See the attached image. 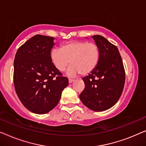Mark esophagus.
<instances>
[{
    "label": "esophagus",
    "mask_w": 146,
    "mask_h": 146,
    "mask_svg": "<svg viewBox=\"0 0 146 146\" xmlns=\"http://www.w3.org/2000/svg\"><path fill=\"white\" fill-rule=\"evenodd\" d=\"M73 81H74V79H69V83H71Z\"/></svg>",
    "instance_id": "1"
}]
</instances>
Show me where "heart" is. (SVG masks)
<instances>
[{"label": "heart", "instance_id": "obj_1", "mask_svg": "<svg viewBox=\"0 0 146 146\" xmlns=\"http://www.w3.org/2000/svg\"><path fill=\"white\" fill-rule=\"evenodd\" d=\"M51 61L60 72L64 71L69 63V75L80 73L87 75L97 66L100 59V50L95 43L85 41H71L61 46L60 50L54 49L50 55Z\"/></svg>", "mask_w": 146, "mask_h": 146}]
</instances>
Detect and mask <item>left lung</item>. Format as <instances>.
Instances as JSON below:
<instances>
[{
    "mask_svg": "<svg viewBox=\"0 0 146 146\" xmlns=\"http://www.w3.org/2000/svg\"><path fill=\"white\" fill-rule=\"evenodd\" d=\"M100 50L97 66L83 78L85 89L81 102L94 111H104L116 103L124 89L125 70L118 49L103 36H93Z\"/></svg>",
    "mask_w": 146,
    "mask_h": 146,
    "instance_id": "left-lung-1",
    "label": "left lung"
}]
</instances>
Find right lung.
<instances>
[{
  "label": "right lung",
  "mask_w": 146,
  "mask_h": 146,
  "mask_svg": "<svg viewBox=\"0 0 146 146\" xmlns=\"http://www.w3.org/2000/svg\"><path fill=\"white\" fill-rule=\"evenodd\" d=\"M53 40L35 35L18 49L14 57L16 93L22 104L36 114H46L55 107L69 83L51 61Z\"/></svg>",
  "instance_id": "obj_1"
}]
</instances>
